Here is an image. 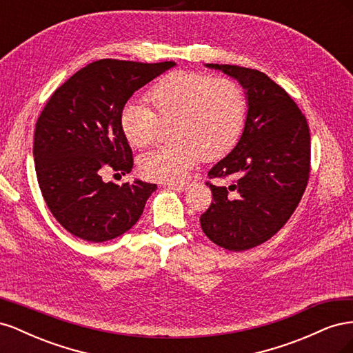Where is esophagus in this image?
Returning a JSON list of instances; mask_svg holds the SVG:
<instances>
[{
    "label": "esophagus",
    "mask_w": 353,
    "mask_h": 353,
    "mask_svg": "<svg viewBox=\"0 0 353 353\" xmlns=\"http://www.w3.org/2000/svg\"><path fill=\"white\" fill-rule=\"evenodd\" d=\"M169 188L184 193V191H187L190 188V183H174V184H169Z\"/></svg>",
    "instance_id": "esophagus-1"
}]
</instances>
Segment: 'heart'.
Returning <instances> with one entry per match:
<instances>
[{"mask_svg":"<svg viewBox=\"0 0 353 353\" xmlns=\"http://www.w3.org/2000/svg\"><path fill=\"white\" fill-rule=\"evenodd\" d=\"M144 104H128L121 114L125 138L134 147L157 141L170 126V144L140 159L144 178L183 183L199 160L225 156L237 144L248 113L240 85L200 72H172L148 91Z\"/></svg>","mask_w":353,"mask_h":353,"instance_id":"heart-1","label":"heart"}]
</instances>
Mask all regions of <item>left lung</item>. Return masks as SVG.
I'll list each match as a JSON object with an SVG mask.
<instances>
[{
  "label": "left lung",
  "instance_id": "left-lung-1",
  "mask_svg": "<svg viewBox=\"0 0 353 353\" xmlns=\"http://www.w3.org/2000/svg\"><path fill=\"white\" fill-rule=\"evenodd\" d=\"M237 79L248 114L237 145L208 176H234L228 187L206 183L212 203L200 216L208 239L240 252L279 232L301 201L311 170V135L305 114L263 72L232 65H206Z\"/></svg>",
  "mask_w": 353,
  "mask_h": 353
}]
</instances>
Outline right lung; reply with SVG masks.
<instances>
[{
	"label": "right lung",
	"instance_id": "add662e5",
	"mask_svg": "<svg viewBox=\"0 0 353 353\" xmlns=\"http://www.w3.org/2000/svg\"><path fill=\"white\" fill-rule=\"evenodd\" d=\"M175 61H92L59 87L41 112L34 135L38 184L52 216L72 236L103 243L140 219L156 184L134 179L117 185L101 174L134 166L121 114L132 94Z\"/></svg>",
	"mask_w": 353,
	"mask_h": 353
}]
</instances>
